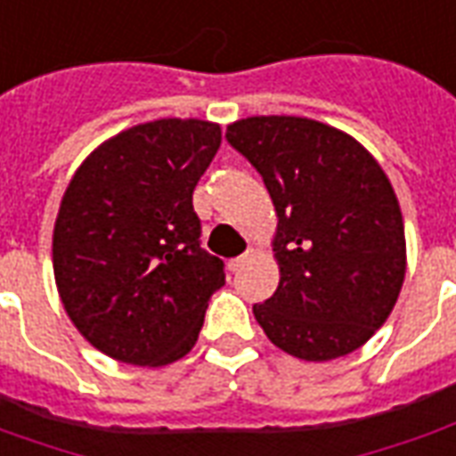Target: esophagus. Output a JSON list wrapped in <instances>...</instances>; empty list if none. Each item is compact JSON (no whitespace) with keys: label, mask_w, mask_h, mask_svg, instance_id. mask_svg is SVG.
<instances>
[{"label":"esophagus","mask_w":456,"mask_h":456,"mask_svg":"<svg viewBox=\"0 0 456 456\" xmlns=\"http://www.w3.org/2000/svg\"><path fill=\"white\" fill-rule=\"evenodd\" d=\"M251 256H254V254H251V248H248V251H244L241 256L232 258V261H229V271H232V273H237V271H241V266H244V264H247V261Z\"/></svg>","instance_id":"1"}]
</instances>
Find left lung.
Masks as SVG:
<instances>
[{"mask_svg":"<svg viewBox=\"0 0 456 456\" xmlns=\"http://www.w3.org/2000/svg\"><path fill=\"white\" fill-rule=\"evenodd\" d=\"M227 141L261 173L276 208L281 281L254 317L305 362L352 354L388 320L405 278L391 180L349 134L305 117H247Z\"/></svg>","mask_w":456,"mask_h":456,"instance_id":"obj_1","label":"left lung"}]
</instances>
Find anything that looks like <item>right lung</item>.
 Here are the masks:
<instances>
[{
    "label": "right lung",
    "mask_w": 456,
    "mask_h": 456,
    "mask_svg": "<svg viewBox=\"0 0 456 456\" xmlns=\"http://www.w3.org/2000/svg\"><path fill=\"white\" fill-rule=\"evenodd\" d=\"M219 143L212 121H146L97 146L65 190L55 286L77 332L117 362H178L224 286V264L200 247L192 209Z\"/></svg>",
    "instance_id": "right-lung-1"
}]
</instances>
